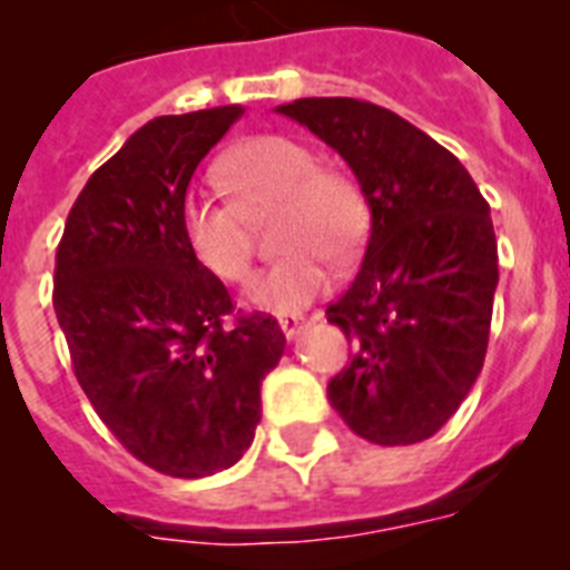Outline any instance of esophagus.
I'll return each instance as SVG.
<instances>
[{
  "mask_svg": "<svg viewBox=\"0 0 570 570\" xmlns=\"http://www.w3.org/2000/svg\"><path fill=\"white\" fill-rule=\"evenodd\" d=\"M277 322H281L286 340H295L307 328V316H302V313H284V316H277Z\"/></svg>",
  "mask_w": 570,
  "mask_h": 570,
  "instance_id": "obj_1",
  "label": "esophagus"
}]
</instances>
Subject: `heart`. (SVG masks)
Listing matches in <instances>:
<instances>
[{"instance_id": "b5f03b06", "label": "heart", "mask_w": 570, "mask_h": 570, "mask_svg": "<svg viewBox=\"0 0 570 570\" xmlns=\"http://www.w3.org/2000/svg\"><path fill=\"white\" fill-rule=\"evenodd\" d=\"M218 183L233 197L189 195L183 204V233L197 263L236 284L254 257L248 218L281 206L277 248L286 254L259 272L248 286L250 304L263 311H302L325 293L334 259L352 257L364 239V197L346 174L320 168L307 145L286 136H259L222 156Z\"/></svg>"}]
</instances>
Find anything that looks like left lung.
Segmentation results:
<instances>
[{
    "instance_id": "8db88e82",
    "label": "left lung",
    "mask_w": 570,
    "mask_h": 570,
    "mask_svg": "<svg viewBox=\"0 0 570 570\" xmlns=\"http://www.w3.org/2000/svg\"><path fill=\"white\" fill-rule=\"evenodd\" d=\"M277 111L346 159L373 218L361 272L325 311L352 343L328 381L331 407L370 443L425 441L485 364L500 281L488 200L446 147L396 111L352 97Z\"/></svg>"
}]
</instances>
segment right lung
<instances>
[{
	"instance_id": "obj_1",
	"label": "right lung",
	"mask_w": 570,
	"mask_h": 570,
	"mask_svg": "<svg viewBox=\"0 0 570 570\" xmlns=\"http://www.w3.org/2000/svg\"><path fill=\"white\" fill-rule=\"evenodd\" d=\"M242 106L165 115L91 174L56 250L58 325L109 432L147 468L200 479L254 441L259 384L286 337L266 313L236 316L227 286L183 233L191 174Z\"/></svg>"
}]
</instances>
